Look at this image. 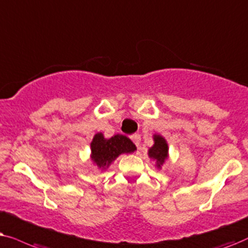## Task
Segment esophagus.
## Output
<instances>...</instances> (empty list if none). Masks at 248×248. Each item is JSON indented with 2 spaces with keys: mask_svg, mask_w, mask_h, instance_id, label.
Returning <instances> with one entry per match:
<instances>
[{
  "mask_svg": "<svg viewBox=\"0 0 248 248\" xmlns=\"http://www.w3.org/2000/svg\"><path fill=\"white\" fill-rule=\"evenodd\" d=\"M130 138H131V140L134 141V144L136 145L137 148H140V135H138V134L133 135V136H131Z\"/></svg>",
  "mask_w": 248,
  "mask_h": 248,
  "instance_id": "obj_1",
  "label": "esophagus"
}]
</instances>
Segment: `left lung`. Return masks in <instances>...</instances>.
<instances>
[{"label": "left lung", "mask_w": 248, "mask_h": 248, "mask_svg": "<svg viewBox=\"0 0 248 248\" xmlns=\"http://www.w3.org/2000/svg\"><path fill=\"white\" fill-rule=\"evenodd\" d=\"M153 140L154 145L148 150V156L153 158L155 162H156L155 166H156L157 169H161V167L163 166L168 158L169 147H168L167 140L162 136H160V135H154Z\"/></svg>", "instance_id": "obj_1"}]
</instances>
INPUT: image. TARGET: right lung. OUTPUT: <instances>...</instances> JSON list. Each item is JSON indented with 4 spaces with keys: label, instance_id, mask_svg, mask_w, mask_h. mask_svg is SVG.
<instances>
[{
    "label": "right lung",
    "instance_id": "1",
    "mask_svg": "<svg viewBox=\"0 0 248 248\" xmlns=\"http://www.w3.org/2000/svg\"><path fill=\"white\" fill-rule=\"evenodd\" d=\"M91 157L98 169L105 170L120 154L133 153L136 146L124 135H114L113 137L104 138L103 134L97 133L91 143Z\"/></svg>",
    "mask_w": 248,
    "mask_h": 248
}]
</instances>
